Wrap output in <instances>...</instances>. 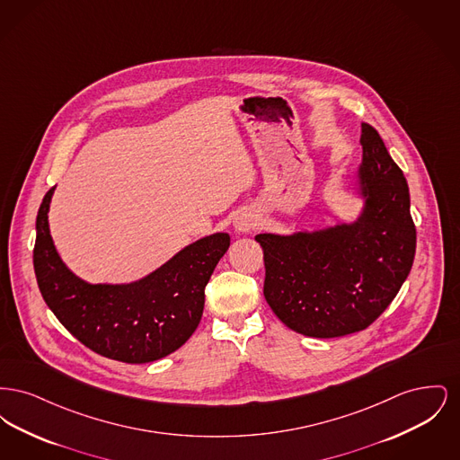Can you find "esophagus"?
Returning <instances> with one entry per match:
<instances>
[{"instance_id": "esophagus-1", "label": "esophagus", "mask_w": 460, "mask_h": 460, "mask_svg": "<svg viewBox=\"0 0 460 460\" xmlns=\"http://www.w3.org/2000/svg\"><path fill=\"white\" fill-rule=\"evenodd\" d=\"M257 224H259L257 214H253V212H250V210L241 212L240 216L234 219V227H236V231H240V233H250V231H253V229L257 227Z\"/></svg>"}]
</instances>
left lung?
I'll list each match as a JSON object with an SVG mask.
<instances>
[{
	"instance_id": "left-lung-1",
	"label": "left lung",
	"mask_w": 460,
	"mask_h": 460,
	"mask_svg": "<svg viewBox=\"0 0 460 460\" xmlns=\"http://www.w3.org/2000/svg\"><path fill=\"white\" fill-rule=\"evenodd\" d=\"M360 177L367 207L358 222L314 234H257L263 296L286 326L310 338L369 328L394 302L416 255L409 184L379 132L362 122Z\"/></svg>"
}]
</instances>
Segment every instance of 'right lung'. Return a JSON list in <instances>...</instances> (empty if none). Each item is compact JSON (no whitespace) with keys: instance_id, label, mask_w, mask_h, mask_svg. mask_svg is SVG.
<instances>
[{"instance_id":"obj_1","label":"right lung","mask_w":460,"mask_h":460,"mask_svg":"<svg viewBox=\"0 0 460 460\" xmlns=\"http://www.w3.org/2000/svg\"><path fill=\"white\" fill-rule=\"evenodd\" d=\"M51 188L36 219L34 272L46 305L89 350L126 364L154 362L182 347L195 332L205 286L229 248L214 234L179 252L139 283L88 285L60 261L48 229Z\"/></svg>"}]
</instances>
